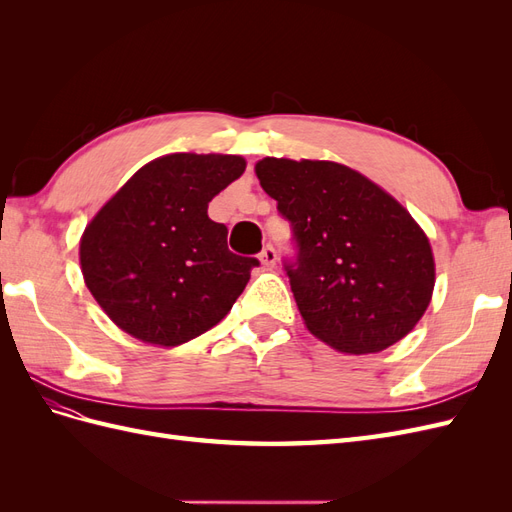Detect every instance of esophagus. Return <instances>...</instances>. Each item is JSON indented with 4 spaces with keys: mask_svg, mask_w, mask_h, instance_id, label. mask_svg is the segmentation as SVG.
Wrapping results in <instances>:
<instances>
[{
    "mask_svg": "<svg viewBox=\"0 0 512 512\" xmlns=\"http://www.w3.org/2000/svg\"><path fill=\"white\" fill-rule=\"evenodd\" d=\"M275 260H277L275 247H273V245H267L265 250L260 252V262H262V265H265L267 269H271V267H275Z\"/></svg>",
    "mask_w": 512,
    "mask_h": 512,
    "instance_id": "34e87169",
    "label": "esophagus"
}]
</instances>
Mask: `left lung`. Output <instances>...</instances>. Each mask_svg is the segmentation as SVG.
<instances>
[{
    "instance_id": "obj_1",
    "label": "left lung",
    "mask_w": 512,
    "mask_h": 512,
    "mask_svg": "<svg viewBox=\"0 0 512 512\" xmlns=\"http://www.w3.org/2000/svg\"><path fill=\"white\" fill-rule=\"evenodd\" d=\"M256 175L292 226L297 258L284 269L309 333L348 354L406 337L436 284L429 239L412 215L337 162L265 158Z\"/></svg>"
}]
</instances>
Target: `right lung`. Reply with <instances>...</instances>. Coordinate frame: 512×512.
Segmentation results:
<instances>
[{"mask_svg":"<svg viewBox=\"0 0 512 512\" xmlns=\"http://www.w3.org/2000/svg\"><path fill=\"white\" fill-rule=\"evenodd\" d=\"M245 170L241 156L170 153L145 164L81 237V271L121 331L179 346L235 305L256 258L228 250V228L207 209Z\"/></svg>","mask_w":512,"mask_h":512,"instance_id":"add662e5","label":"right lung"}]
</instances>
